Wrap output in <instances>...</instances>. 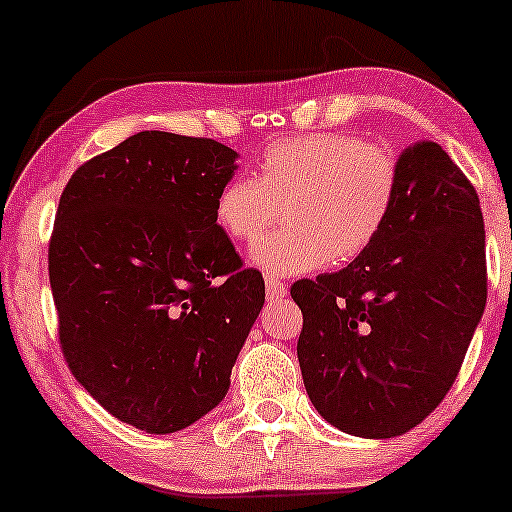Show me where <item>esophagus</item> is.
<instances>
[{
  "label": "esophagus",
  "instance_id": "1",
  "mask_svg": "<svg viewBox=\"0 0 512 512\" xmlns=\"http://www.w3.org/2000/svg\"><path fill=\"white\" fill-rule=\"evenodd\" d=\"M265 291H268L270 300H279V298H284L286 284L279 282V279H275V277H265Z\"/></svg>",
  "mask_w": 512,
  "mask_h": 512
}]
</instances>
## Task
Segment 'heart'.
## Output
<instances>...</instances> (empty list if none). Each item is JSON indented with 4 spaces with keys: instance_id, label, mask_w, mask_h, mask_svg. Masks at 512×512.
<instances>
[{
    "instance_id": "b5f03b06",
    "label": "heart",
    "mask_w": 512,
    "mask_h": 512,
    "mask_svg": "<svg viewBox=\"0 0 512 512\" xmlns=\"http://www.w3.org/2000/svg\"><path fill=\"white\" fill-rule=\"evenodd\" d=\"M398 195V160L356 135L317 132L268 146L256 177L237 174L216 195V221L270 275H303L333 258L352 261L387 226Z\"/></svg>"
}]
</instances>
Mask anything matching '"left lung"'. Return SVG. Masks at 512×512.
Instances as JSON below:
<instances>
[{
  "label": "left lung",
  "instance_id": "left-lung-1",
  "mask_svg": "<svg viewBox=\"0 0 512 512\" xmlns=\"http://www.w3.org/2000/svg\"><path fill=\"white\" fill-rule=\"evenodd\" d=\"M298 361L335 429L394 438L438 408L487 303L485 221L466 174L436 142L398 156L380 237L347 268L298 279Z\"/></svg>",
  "mask_w": 512,
  "mask_h": 512
}]
</instances>
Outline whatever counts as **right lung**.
<instances>
[{"label": "right lung", "instance_id": "add662e5", "mask_svg": "<svg viewBox=\"0 0 512 512\" xmlns=\"http://www.w3.org/2000/svg\"><path fill=\"white\" fill-rule=\"evenodd\" d=\"M237 153L137 132L67 181L48 244L60 347L116 419L186 429L223 401L265 303L263 275L216 223Z\"/></svg>", "mask_w": 512, "mask_h": 512}]
</instances>
